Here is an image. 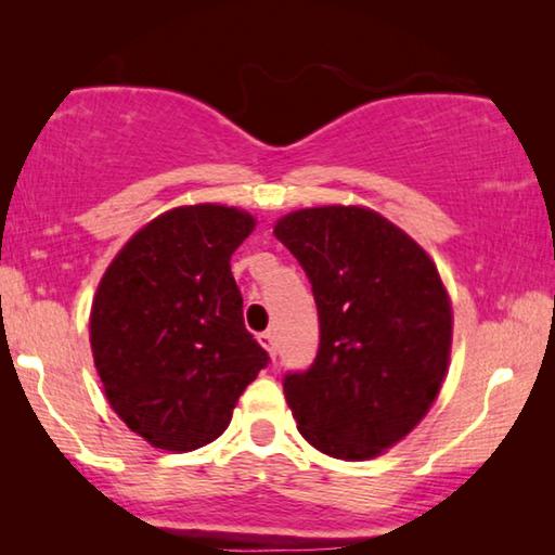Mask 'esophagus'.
I'll return each mask as SVG.
<instances>
[{
  "mask_svg": "<svg viewBox=\"0 0 555 555\" xmlns=\"http://www.w3.org/2000/svg\"><path fill=\"white\" fill-rule=\"evenodd\" d=\"M259 345L261 347H264V350L269 352V357H271V360H274V357H276V340H274V333H259Z\"/></svg>",
  "mask_w": 555,
  "mask_h": 555,
  "instance_id": "obj_1",
  "label": "esophagus"
}]
</instances>
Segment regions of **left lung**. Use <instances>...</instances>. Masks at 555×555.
Wrapping results in <instances>:
<instances>
[{
    "label": "left lung",
    "instance_id": "8db88e82",
    "mask_svg": "<svg viewBox=\"0 0 555 555\" xmlns=\"http://www.w3.org/2000/svg\"><path fill=\"white\" fill-rule=\"evenodd\" d=\"M274 234L311 279L321 347L284 393L300 436L357 463L406 438L443 387L453 306L436 261L364 205H321L279 218Z\"/></svg>",
    "mask_w": 555,
    "mask_h": 555
}]
</instances>
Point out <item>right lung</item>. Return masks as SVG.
<instances>
[{
  "label": "right lung",
  "mask_w": 555,
  "mask_h": 555,
  "mask_svg": "<svg viewBox=\"0 0 555 555\" xmlns=\"http://www.w3.org/2000/svg\"><path fill=\"white\" fill-rule=\"evenodd\" d=\"M255 228V215L230 205H181L131 234L100 279L92 360L109 406L149 446L212 443L267 367L230 271Z\"/></svg>",
  "instance_id": "obj_1"
}]
</instances>
